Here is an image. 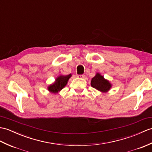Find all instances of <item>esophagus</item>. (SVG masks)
<instances>
[{"mask_svg": "<svg viewBox=\"0 0 152 152\" xmlns=\"http://www.w3.org/2000/svg\"><path fill=\"white\" fill-rule=\"evenodd\" d=\"M77 77H80V78H83V77H85V75H77Z\"/></svg>", "mask_w": 152, "mask_h": 152, "instance_id": "obj_1", "label": "esophagus"}]
</instances>
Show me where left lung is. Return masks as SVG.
<instances>
[{
  "label": "left lung",
  "mask_w": 152,
  "mask_h": 152,
  "mask_svg": "<svg viewBox=\"0 0 152 152\" xmlns=\"http://www.w3.org/2000/svg\"><path fill=\"white\" fill-rule=\"evenodd\" d=\"M91 86L102 92H107L110 89L111 85L99 73H97L91 80Z\"/></svg>",
  "instance_id": "1"
}]
</instances>
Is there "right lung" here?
I'll return each mask as SVG.
<instances>
[{"label": "right lung", "instance_id": "1", "mask_svg": "<svg viewBox=\"0 0 152 152\" xmlns=\"http://www.w3.org/2000/svg\"><path fill=\"white\" fill-rule=\"evenodd\" d=\"M70 76H71V75H69L67 76H59L58 77H57V79H56V82L54 84L50 85V86L48 87V90L52 93H58V91H61L63 88L66 86Z\"/></svg>", "mask_w": 152, "mask_h": 152}]
</instances>
